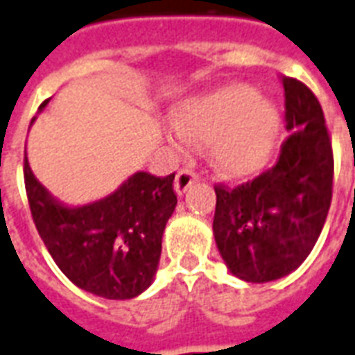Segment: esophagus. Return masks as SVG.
<instances>
[{"mask_svg":"<svg viewBox=\"0 0 355 355\" xmlns=\"http://www.w3.org/2000/svg\"><path fill=\"white\" fill-rule=\"evenodd\" d=\"M198 180V175L191 169H180L177 173V178H175V191L177 196H184L188 188H191V184H196Z\"/></svg>","mask_w":355,"mask_h":355,"instance_id":"1","label":"esophagus"}]
</instances>
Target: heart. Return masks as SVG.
<instances>
[{"label":"heart","mask_w":355,"mask_h":355,"mask_svg":"<svg viewBox=\"0 0 355 355\" xmlns=\"http://www.w3.org/2000/svg\"><path fill=\"white\" fill-rule=\"evenodd\" d=\"M173 122L171 141L180 148L209 143L214 169L227 178H248L263 169L280 131L277 105L246 84H230L180 101Z\"/></svg>","instance_id":"b5f03b06"}]
</instances>
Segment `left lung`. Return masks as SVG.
<instances>
[{"label":"left lung","instance_id":"8db88e82","mask_svg":"<svg viewBox=\"0 0 355 355\" xmlns=\"http://www.w3.org/2000/svg\"><path fill=\"white\" fill-rule=\"evenodd\" d=\"M286 139L277 165L252 182L216 186L214 241L231 275L272 282L303 263L331 205L333 150L324 111L303 83L284 77Z\"/></svg>","mask_w":355,"mask_h":355}]
</instances>
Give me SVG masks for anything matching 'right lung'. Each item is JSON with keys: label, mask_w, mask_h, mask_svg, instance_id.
<instances>
[{"label": "right lung", "mask_w": 355, "mask_h": 355, "mask_svg": "<svg viewBox=\"0 0 355 355\" xmlns=\"http://www.w3.org/2000/svg\"><path fill=\"white\" fill-rule=\"evenodd\" d=\"M46 105L49 99L39 112ZM24 178L39 235L73 284L97 297L124 301L154 282L165 224L177 207L175 173L159 178L139 171L107 198L77 207L58 201L39 182L28 156Z\"/></svg>", "instance_id": "add662e5"}]
</instances>
